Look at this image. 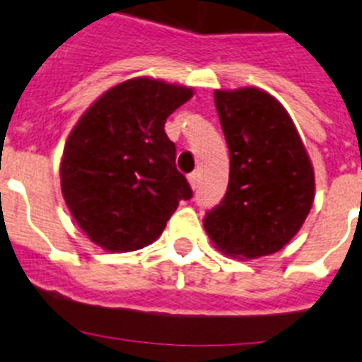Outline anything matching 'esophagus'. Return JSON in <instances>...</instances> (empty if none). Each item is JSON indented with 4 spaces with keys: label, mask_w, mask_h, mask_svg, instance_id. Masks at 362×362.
Masks as SVG:
<instances>
[{
    "label": "esophagus",
    "mask_w": 362,
    "mask_h": 362,
    "mask_svg": "<svg viewBox=\"0 0 362 362\" xmlns=\"http://www.w3.org/2000/svg\"><path fill=\"white\" fill-rule=\"evenodd\" d=\"M188 183H190L192 188H197V183H199V172H192L188 175Z\"/></svg>",
    "instance_id": "34e87169"
}]
</instances>
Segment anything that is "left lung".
<instances>
[{"label": "left lung", "mask_w": 362, "mask_h": 362, "mask_svg": "<svg viewBox=\"0 0 362 362\" xmlns=\"http://www.w3.org/2000/svg\"><path fill=\"white\" fill-rule=\"evenodd\" d=\"M230 152L228 188L203 225L232 257L281 250L313 203L315 179L305 145L276 98L257 88L214 92Z\"/></svg>", "instance_id": "1"}]
</instances>
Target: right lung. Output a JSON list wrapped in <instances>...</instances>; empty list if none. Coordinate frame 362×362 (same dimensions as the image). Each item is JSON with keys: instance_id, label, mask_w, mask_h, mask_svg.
<instances>
[{"instance_id": "obj_1", "label": "right lung", "mask_w": 362, "mask_h": 362, "mask_svg": "<svg viewBox=\"0 0 362 362\" xmlns=\"http://www.w3.org/2000/svg\"><path fill=\"white\" fill-rule=\"evenodd\" d=\"M192 90L150 78L112 86L70 132L62 192L83 232L105 250L132 252L161 235L179 201L192 197L175 168L165 121Z\"/></svg>"}]
</instances>
